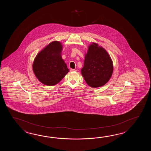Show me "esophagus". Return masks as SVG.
Instances as JSON below:
<instances>
[{"instance_id":"esophagus-1","label":"esophagus","mask_w":151,"mask_h":151,"mask_svg":"<svg viewBox=\"0 0 151 151\" xmlns=\"http://www.w3.org/2000/svg\"><path fill=\"white\" fill-rule=\"evenodd\" d=\"M70 71L71 72H73V71H77V70H75V69H70Z\"/></svg>"}]
</instances>
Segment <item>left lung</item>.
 I'll return each instance as SVG.
<instances>
[{
	"mask_svg": "<svg viewBox=\"0 0 151 151\" xmlns=\"http://www.w3.org/2000/svg\"><path fill=\"white\" fill-rule=\"evenodd\" d=\"M81 74L87 84L93 88L103 86L109 81L113 71V61L106 50L92 42L85 55Z\"/></svg>",
	"mask_w": 151,
	"mask_h": 151,
	"instance_id": "1",
	"label": "left lung"
}]
</instances>
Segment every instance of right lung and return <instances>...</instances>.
<instances>
[{"label": "right lung", "mask_w": 151, "mask_h": 151, "mask_svg": "<svg viewBox=\"0 0 151 151\" xmlns=\"http://www.w3.org/2000/svg\"><path fill=\"white\" fill-rule=\"evenodd\" d=\"M63 45L53 41L39 52L32 65L33 71L40 82L47 86L59 83L69 72L61 57Z\"/></svg>", "instance_id": "add662e5"}]
</instances>
